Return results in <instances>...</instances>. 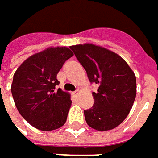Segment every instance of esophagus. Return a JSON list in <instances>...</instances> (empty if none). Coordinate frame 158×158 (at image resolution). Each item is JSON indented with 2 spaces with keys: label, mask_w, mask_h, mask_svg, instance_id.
Listing matches in <instances>:
<instances>
[{
  "label": "esophagus",
  "mask_w": 158,
  "mask_h": 158,
  "mask_svg": "<svg viewBox=\"0 0 158 158\" xmlns=\"http://www.w3.org/2000/svg\"><path fill=\"white\" fill-rule=\"evenodd\" d=\"M78 92H79V90H78V89H77L76 91L73 92V96H77V95H78Z\"/></svg>",
  "instance_id": "obj_1"
}]
</instances>
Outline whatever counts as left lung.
Listing matches in <instances>:
<instances>
[{
    "mask_svg": "<svg viewBox=\"0 0 158 158\" xmlns=\"http://www.w3.org/2000/svg\"><path fill=\"white\" fill-rule=\"evenodd\" d=\"M69 48L89 81L99 86L93 92L94 105L84 110L88 125L99 131L116 128L129 115L136 98L134 72L121 56L104 48L85 43Z\"/></svg>",
    "mask_w": 158,
    "mask_h": 158,
    "instance_id": "8db88e82",
    "label": "left lung"
}]
</instances>
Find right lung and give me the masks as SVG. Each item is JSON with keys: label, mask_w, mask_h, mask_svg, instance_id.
Returning <instances> with one entry per match:
<instances>
[{"label": "right lung", "mask_w": 158, "mask_h": 158, "mask_svg": "<svg viewBox=\"0 0 158 158\" xmlns=\"http://www.w3.org/2000/svg\"><path fill=\"white\" fill-rule=\"evenodd\" d=\"M73 53L66 47L48 48L33 55L15 71L11 85L19 113L40 131H54L67 120L70 96L61 89L56 76Z\"/></svg>", "instance_id": "add662e5"}]
</instances>
